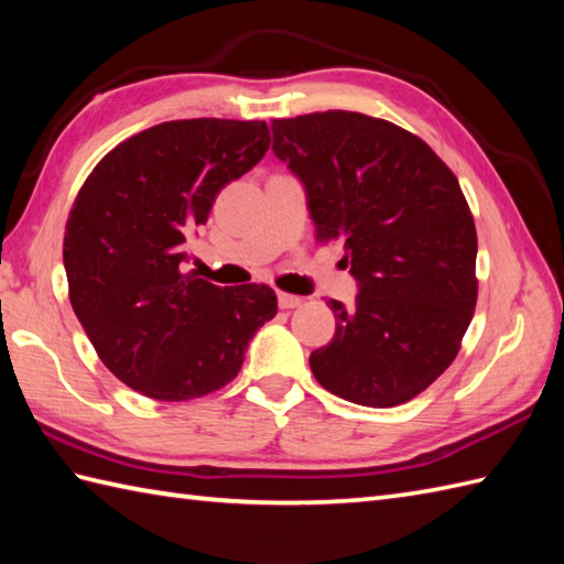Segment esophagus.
<instances>
[{
    "mask_svg": "<svg viewBox=\"0 0 564 564\" xmlns=\"http://www.w3.org/2000/svg\"><path fill=\"white\" fill-rule=\"evenodd\" d=\"M303 305V297L291 295V293H279V307L281 310H295Z\"/></svg>",
    "mask_w": 564,
    "mask_h": 564,
    "instance_id": "esophagus-1",
    "label": "esophagus"
}]
</instances>
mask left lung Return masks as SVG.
I'll return each mask as SVG.
<instances>
[{
	"instance_id": "1",
	"label": "left lung",
	"mask_w": 564,
	"mask_h": 564,
	"mask_svg": "<svg viewBox=\"0 0 564 564\" xmlns=\"http://www.w3.org/2000/svg\"><path fill=\"white\" fill-rule=\"evenodd\" d=\"M273 152L301 178L319 242H341L356 305L310 354L325 390L398 406L460 351L477 303V232L458 178L422 138L354 111L275 118Z\"/></svg>"
}]
</instances>
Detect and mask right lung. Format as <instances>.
Masks as SVG:
<instances>
[{"mask_svg": "<svg viewBox=\"0 0 564 564\" xmlns=\"http://www.w3.org/2000/svg\"><path fill=\"white\" fill-rule=\"evenodd\" d=\"M269 142L263 121L160 123L113 148L79 188L63 242L69 303L104 366L145 398L220 390L279 310L269 285L220 289L184 271L215 196Z\"/></svg>", "mask_w": 564, "mask_h": 564, "instance_id": "obj_1", "label": "right lung"}]
</instances>
